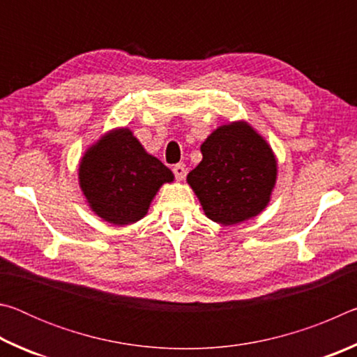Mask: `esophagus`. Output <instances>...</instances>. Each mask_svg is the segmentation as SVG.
<instances>
[{"instance_id": "obj_1", "label": "esophagus", "mask_w": 357, "mask_h": 357, "mask_svg": "<svg viewBox=\"0 0 357 357\" xmlns=\"http://www.w3.org/2000/svg\"><path fill=\"white\" fill-rule=\"evenodd\" d=\"M173 173L178 181H183L185 176V165L184 164H176L173 167Z\"/></svg>"}]
</instances>
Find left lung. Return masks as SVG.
<instances>
[{
  "mask_svg": "<svg viewBox=\"0 0 357 357\" xmlns=\"http://www.w3.org/2000/svg\"><path fill=\"white\" fill-rule=\"evenodd\" d=\"M203 159L187 174L208 219L236 225L271 202L277 159L269 143L245 121L222 124L200 146Z\"/></svg>",
  "mask_w": 357,
  "mask_h": 357,
  "instance_id": "left-lung-1",
  "label": "left lung"
}]
</instances>
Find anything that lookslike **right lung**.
<instances>
[{
	"mask_svg": "<svg viewBox=\"0 0 357 357\" xmlns=\"http://www.w3.org/2000/svg\"><path fill=\"white\" fill-rule=\"evenodd\" d=\"M174 174L146 153L128 128L108 130L84 151L78 184L93 213L112 225H130L148 214L151 202Z\"/></svg>",
	"mask_w": 357,
	"mask_h": 357,
	"instance_id": "obj_1",
	"label": "right lung"
}]
</instances>
